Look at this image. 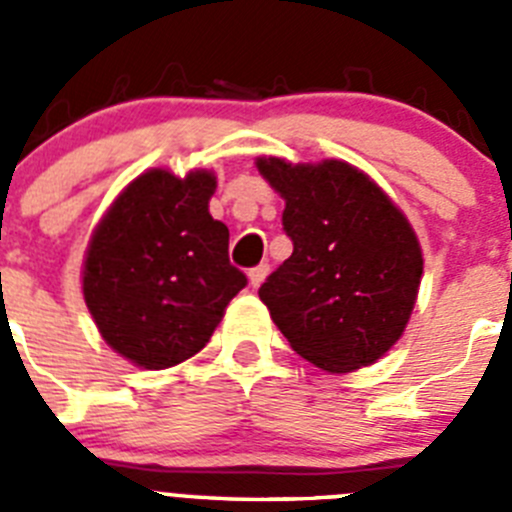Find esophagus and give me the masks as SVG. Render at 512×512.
Returning a JSON list of instances; mask_svg holds the SVG:
<instances>
[{"instance_id": "esophagus-1", "label": "esophagus", "mask_w": 512, "mask_h": 512, "mask_svg": "<svg viewBox=\"0 0 512 512\" xmlns=\"http://www.w3.org/2000/svg\"><path fill=\"white\" fill-rule=\"evenodd\" d=\"M266 277H269V264H259L256 269L248 271V282H251V287H261Z\"/></svg>"}]
</instances>
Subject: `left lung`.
Listing matches in <instances>:
<instances>
[{
  "label": "left lung",
  "mask_w": 512,
  "mask_h": 512,
  "mask_svg": "<svg viewBox=\"0 0 512 512\" xmlns=\"http://www.w3.org/2000/svg\"><path fill=\"white\" fill-rule=\"evenodd\" d=\"M256 169L284 200L282 225L295 246L259 289L271 320L323 372L379 361L408 328L423 277V248L405 212L338 158L261 156Z\"/></svg>",
  "instance_id": "left-lung-1"
}]
</instances>
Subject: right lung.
I'll return each mask as SVG.
<instances>
[{"mask_svg":"<svg viewBox=\"0 0 512 512\" xmlns=\"http://www.w3.org/2000/svg\"><path fill=\"white\" fill-rule=\"evenodd\" d=\"M215 171L148 169L92 230L81 292L104 343L140 369H169L207 346L246 274L210 215Z\"/></svg>","mask_w":512,"mask_h":512,"instance_id":"right-lung-1","label":"right lung"}]
</instances>
